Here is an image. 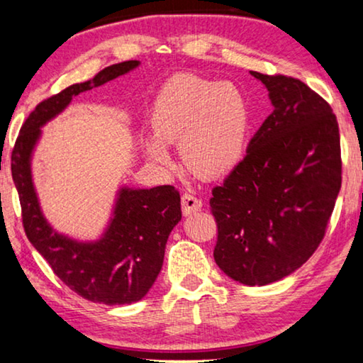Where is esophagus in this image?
<instances>
[{
    "instance_id": "esophagus-1",
    "label": "esophagus",
    "mask_w": 363,
    "mask_h": 363,
    "mask_svg": "<svg viewBox=\"0 0 363 363\" xmlns=\"http://www.w3.org/2000/svg\"><path fill=\"white\" fill-rule=\"evenodd\" d=\"M201 206H203V201L195 195H191V193H185V195L182 196V208H183V215L185 216L191 215V213L200 211Z\"/></svg>"
}]
</instances>
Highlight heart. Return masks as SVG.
<instances>
[{
    "label": "heart",
    "mask_w": 363,
    "mask_h": 363,
    "mask_svg": "<svg viewBox=\"0 0 363 363\" xmlns=\"http://www.w3.org/2000/svg\"><path fill=\"white\" fill-rule=\"evenodd\" d=\"M153 138L145 150L162 167L172 165L167 145L180 143V157L193 175L226 177L242 162L252 113L236 84L182 74L160 89L152 108Z\"/></svg>",
    "instance_id": "1"
}]
</instances>
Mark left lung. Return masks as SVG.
<instances>
[{"instance_id":"8db88e82","label":"left lung","mask_w":363,"mask_h":363,"mask_svg":"<svg viewBox=\"0 0 363 363\" xmlns=\"http://www.w3.org/2000/svg\"><path fill=\"white\" fill-rule=\"evenodd\" d=\"M251 74L274 111L213 188V256L231 279L266 286L299 269L324 240L342 185L340 133L332 107L299 79Z\"/></svg>"}]
</instances>
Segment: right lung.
I'll list each match as a JSON object with an SVG mask.
<instances>
[{"instance_id": "obj_1", "label": "right lung", "mask_w": 363, "mask_h": 363, "mask_svg": "<svg viewBox=\"0 0 363 363\" xmlns=\"http://www.w3.org/2000/svg\"><path fill=\"white\" fill-rule=\"evenodd\" d=\"M138 64H113L91 81L72 84L39 102L23 123L11 153V175L28 240L64 284L84 299L107 306L132 304L150 291L162 269L168 236L182 220L180 193L172 185L150 190L122 188L111 225L101 240L79 242L59 235L44 218L34 190L31 155L41 127L61 113L72 97L127 74Z\"/></svg>"}]
</instances>
